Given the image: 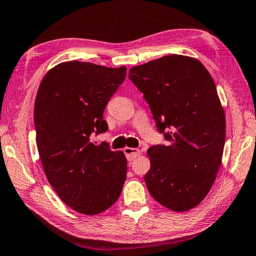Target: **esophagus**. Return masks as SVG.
I'll return each instance as SVG.
<instances>
[{
    "label": "esophagus",
    "instance_id": "esophagus-1",
    "mask_svg": "<svg viewBox=\"0 0 256 256\" xmlns=\"http://www.w3.org/2000/svg\"><path fill=\"white\" fill-rule=\"evenodd\" d=\"M124 154H125V156H126L128 160H136L138 156L141 155V152L139 149H136V148L125 147L124 148Z\"/></svg>",
    "mask_w": 256,
    "mask_h": 256
}]
</instances>
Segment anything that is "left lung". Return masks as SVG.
I'll use <instances>...</instances> for the list:
<instances>
[{
    "instance_id": "1",
    "label": "left lung",
    "mask_w": 256,
    "mask_h": 256,
    "mask_svg": "<svg viewBox=\"0 0 256 256\" xmlns=\"http://www.w3.org/2000/svg\"><path fill=\"white\" fill-rule=\"evenodd\" d=\"M168 146L148 149L144 182L164 208L186 212L206 197L216 179L226 141V115L212 76L200 60L170 54L130 70Z\"/></svg>"
}]
</instances>
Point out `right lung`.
Here are the masks:
<instances>
[{
  "mask_svg": "<svg viewBox=\"0 0 256 256\" xmlns=\"http://www.w3.org/2000/svg\"><path fill=\"white\" fill-rule=\"evenodd\" d=\"M125 76V66L64 62L46 72L36 96V144L44 173L60 200L85 216L115 204L126 180L124 152L90 142L92 133L107 131L104 110Z\"/></svg>",
  "mask_w": 256,
  "mask_h": 256,
  "instance_id": "right-lung-1",
  "label": "right lung"
}]
</instances>
